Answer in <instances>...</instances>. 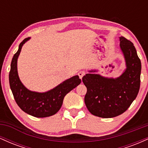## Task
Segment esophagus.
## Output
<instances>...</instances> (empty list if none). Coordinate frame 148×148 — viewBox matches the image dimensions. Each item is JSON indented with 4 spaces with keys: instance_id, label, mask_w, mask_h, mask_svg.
<instances>
[{
    "instance_id": "34e87169",
    "label": "esophagus",
    "mask_w": 148,
    "mask_h": 148,
    "mask_svg": "<svg viewBox=\"0 0 148 148\" xmlns=\"http://www.w3.org/2000/svg\"><path fill=\"white\" fill-rule=\"evenodd\" d=\"M86 74V72H84V71H80V72L78 73V75H79V78L81 79H82V78L84 77V76Z\"/></svg>"
}]
</instances>
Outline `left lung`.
Returning <instances> with one entry per match:
<instances>
[{"label": "left lung", "mask_w": 148, "mask_h": 148, "mask_svg": "<svg viewBox=\"0 0 148 148\" xmlns=\"http://www.w3.org/2000/svg\"><path fill=\"white\" fill-rule=\"evenodd\" d=\"M120 47L127 68L118 78H107L89 71L82 81L87 88L84 101L92 115L109 118L127 110L138 95L140 84L141 62L133 43L120 37Z\"/></svg>", "instance_id": "obj_1"}]
</instances>
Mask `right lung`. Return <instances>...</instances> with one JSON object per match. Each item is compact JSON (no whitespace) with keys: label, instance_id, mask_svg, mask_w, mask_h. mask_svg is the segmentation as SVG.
I'll return each mask as SVG.
<instances>
[{"label":"right lung","instance_id":"1","mask_svg":"<svg viewBox=\"0 0 148 148\" xmlns=\"http://www.w3.org/2000/svg\"><path fill=\"white\" fill-rule=\"evenodd\" d=\"M30 38H25L20 43L17 52L12 58L9 74L10 88L16 103L25 113L36 118L51 116L60 110L64 96L79 86L81 80L78 75L72 76L45 92H37L27 89L18 77L17 59L22 47Z\"/></svg>","mask_w":148,"mask_h":148}]
</instances>
